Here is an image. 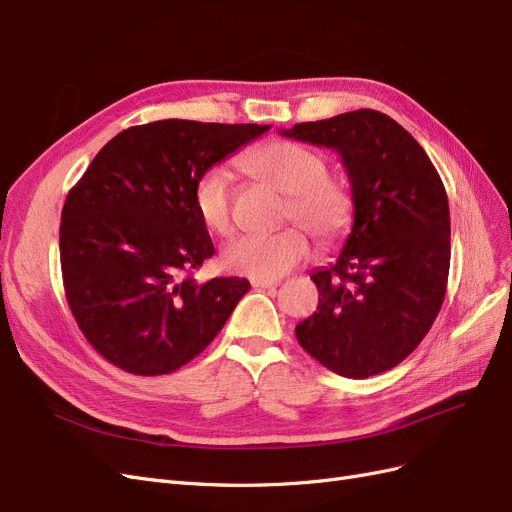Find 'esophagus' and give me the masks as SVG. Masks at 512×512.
Wrapping results in <instances>:
<instances>
[{
	"label": "esophagus",
	"instance_id": "1",
	"mask_svg": "<svg viewBox=\"0 0 512 512\" xmlns=\"http://www.w3.org/2000/svg\"><path fill=\"white\" fill-rule=\"evenodd\" d=\"M252 286L258 288V290H273L280 286V282L277 280H252Z\"/></svg>",
	"mask_w": 512,
	"mask_h": 512
}]
</instances>
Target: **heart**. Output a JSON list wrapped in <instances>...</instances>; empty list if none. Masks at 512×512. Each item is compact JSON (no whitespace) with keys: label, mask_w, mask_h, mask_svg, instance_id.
Returning <instances> with one entry per match:
<instances>
[{"label":"heart","mask_w":512,"mask_h":512,"mask_svg":"<svg viewBox=\"0 0 512 512\" xmlns=\"http://www.w3.org/2000/svg\"><path fill=\"white\" fill-rule=\"evenodd\" d=\"M252 177L288 196L284 220L299 222L320 245H333L350 230L354 203L342 181L329 177V164L318 151L290 141H271L239 160ZM194 211L213 235L228 237L232 220L230 175L222 166L207 168L194 183ZM309 256V241L297 226L275 235H245L222 254V267L252 280H277Z\"/></svg>","instance_id":"1"}]
</instances>
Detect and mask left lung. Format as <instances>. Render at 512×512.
<instances>
[{
  "label": "left lung",
  "mask_w": 512,
  "mask_h": 512,
  "mask_svg": "<svg viewBox=\"0 0 512 512\" xmlns=\"http://www.w3.org/2000/svg\"><path fill=\"white\" fill-rule=\"evenodd\" d=\"M280 134L335 149L354 203L342 252L312 273L320 297L294 329L299 344L339 376L389 371L421 344L444 301L451 267L444 183L412 134L371 108Z\"/></svg>",
  "instance_id": "left-lung-1"
}]
</instances>
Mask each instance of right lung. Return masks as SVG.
<instances>
[{
	"label": "right lung",
	"mask_w": 512,
	"mask_h": 512,
	"mask_svg": "<svg viewBox=\"0 0 512 512\" xmlns=\"http://www.w3.org/2000/svg\"><path fill=\"white\" fill-rule=\"evenodd\" d=\"M267 130L188 119L134 126L70 190L59 226L66 299L106 361L136 376L170 374L222 331L250 282L192 277L215 252L194 183Z\"/></svg>",
	"instance_id": "add662e5"
}]
</instances>
